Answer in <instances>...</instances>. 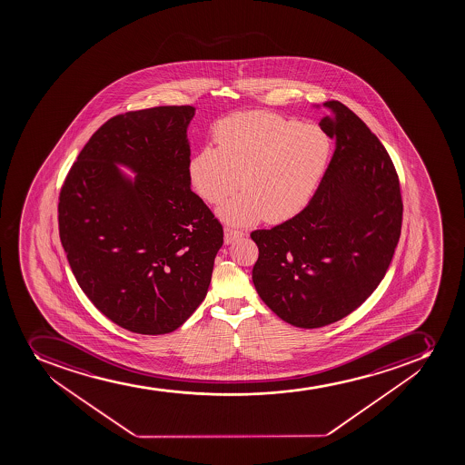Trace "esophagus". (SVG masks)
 <instances>
[{"label":"esophagus","mask_w":465,"mask_h":465,"mask_svg":"<svg viewBox=\"0 0 465 465\" xmlns=\"http://www.w3.org/2000/svg\"><path fill=\"white\" fill-rule=\"evenodd\" d=\"M244 235L242 230L233 229V227H224V242L230 244L233 241L238 240L241 236Z\"/></svg>","instance_id":"1"}]
</instances>
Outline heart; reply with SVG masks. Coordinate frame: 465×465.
Here are the masks:
<instances>
[{
	"instance_id": "1",
	"label": "heart",
	"mask_w": 465,
	"mask_h": 465,
	"mask_svg": "<svg viewBox=\"0 0 465 465\" xmlns=\"http://www.w3.org/2000/svg\"><path fill=\"white\" fill-rule=\"evenodd\" d=\"M218 148L198 152L189 177L200 197L218 204L238 188L220 213L235 225L290 220L309 202L331 157V143L317 125L272 112H240L215 127ZM242 180H239V175Z\"/></svg>"
}]
</instances>
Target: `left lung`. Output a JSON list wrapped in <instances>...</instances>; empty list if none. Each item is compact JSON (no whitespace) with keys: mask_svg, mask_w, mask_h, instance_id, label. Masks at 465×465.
<instances>
[{"mask_svg":"<svg viewBox=\"0 0 465 465\" xmlns=\"http://www.w3.org/2000/svg\"><path fill=\"white\" fill-rule=\"evenodd\" d=\"M322 132L335 153L308 206L252 232L253 283L283 322L317 329L340 322L376 290L401 238L403 200L391 157L349 107L324 103Z\"/></svg>","mask_w":465,"mask_h":465,"instance_id":"8db88e82","label":"left lung"}]
</instances>
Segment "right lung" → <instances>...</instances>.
I'll list each match as a JSON object with an SVG mask.
<instances>
[{"mask_svg":"<svg viewBox=\"0 0 465 465\" xmlns=\"http://www.w3.org/2000/svg\"><path fill=\"white\" fill-rule=\"evenodd\" d=\"M193 106L125 112L80 152L59 195L74 276L109 320L134 333L179 329L211 283L223 225L191 189ZM139 173L134 183L115 168Z\"/></svg>","mask_w":465,"mask_h":465,"instance_id":"add662e5","label":"right lung"}]
</instances>
